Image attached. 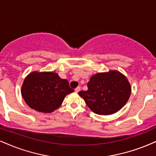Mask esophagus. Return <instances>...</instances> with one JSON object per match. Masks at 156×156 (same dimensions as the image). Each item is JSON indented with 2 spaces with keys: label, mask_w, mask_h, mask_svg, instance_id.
<instances>
[{
  "label": "esophagus",
  "mask_w": 156,
  "mask_h": 156,
  "mask_svg": "<svg viewBox=\"0 0 156 156\" xmlns=\"http://www.w3.org/2000/svg\"><path fill=\"white\" fill-rule=\"evenodd\" d=\"M80 90H81V87H80V86H78V87L75 89V92H76V93H79V92L80 91Z\"/></svg>",
  "instance_id": "1"
}]
</instances>
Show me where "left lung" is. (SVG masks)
<instances>
[{
	"mask_svg": "<svg viewBox=\"0 0 156 156\" xmlns=\"http://www.w3.org/2000/svg\"><path fill=\"white\" fill-rule=\"evenodd\" d=\"M87 91L79 92L92 111L110 115L122 109L131 95V86L126 76L117 71L98 73L90 77Z\"/></svg>",
	"mask_w": 156,
	"mask_h": 156,
	"instance_id": "obj_1",
	"label": "left lung"
}]
</instances>
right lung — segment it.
<instances>
[{
    "instance_id": "add662e5",
    "label": "right lung",
    "mask_w": 156,
    "mask_h": 156,
    "mask_svg": "<svg viewBox=\"0 0 156 156\" xmlns=\"http://www.w3.org/2000/svg\"><path fill=\"white\" fill-rule=\"evenodd\" d=\"M74 90L69 82L55 72H33L24 79L22 95L31 108L42 113H51L61 106L66 95Z\"/></svg>"
}]
</instances>
